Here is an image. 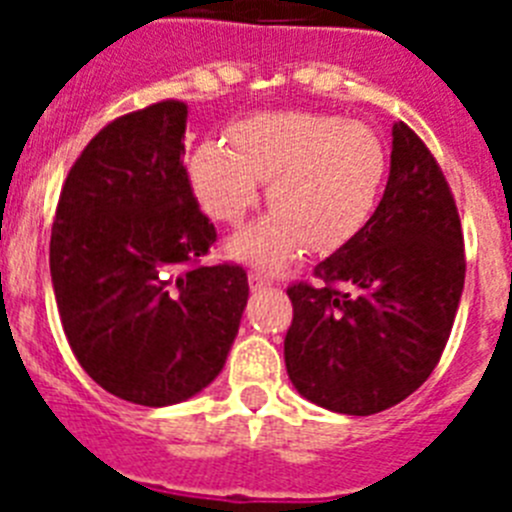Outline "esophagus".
<instances>
[{
    "instance_id": "1",
    "label": "esophagus",
    "mask_w": 512,
    "mask_h": 512,
    "mask_svg": "<svg viewBox=\"0 0 512 512\" xmlns=\"http://www.w3.org/2000/svg\"><path fill=\"white\" fill-rule=\"evenodd\" d=\"M271 282H274V279H271L269 271H264V269H251V271H248V284H251L253 289H256V287H269Z\"/></svg>"
}]
</instances>
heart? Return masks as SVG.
<instances>
[{
    "instance_id": "b5f03b06",
    "label": "heart",
    "mask_w": 512,
    "mask_h": 512,
    "mask_svg": "<svg viewBox=\"0 0 512 512\" xmlns=\"http://www.w3.org/2000/svg\"><path fill=\"white\" fill-rule=\"evenodd\" d=\"M223 140L189 158V182L202 210L238 225L266 182L271 210L243 230L230 251L277 266L307 243L333 251L354 238L377 207L387 153L372 128L318 112H264L235 122Z\"/></svg>"
}]
</instances>
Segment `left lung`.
<instances>
[{
  "label": "left lung",
  "mask_w": 512,
  "mask_h": 512,
  "mask_svg": "<svg viewBox=\"0 0 512 512\" xmlns=\"http://www.w3.org/2000/svg\"><path fill=\"white\" fill-rule=\"evenodd\" d=\"M464 235L441 166L405 122L392 128L384 197L364 228L287 287L284 364L302 397L374 415L413 395L441 359L464 289Z\"/></svg>",
  "instance_id": "8db88e82"
}]
</instances>
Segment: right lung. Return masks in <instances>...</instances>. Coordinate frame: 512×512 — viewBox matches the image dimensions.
Listing matches in <instances>:
<instances>
[{"mask_svg":"<svg viewBox=\"0 0 512 512\" xmlns=\"http://www.w3.org/2000/svg\"><path fill=\"white\" fill-rule=\"evenodd\" d=\"M187 104L104 125L71 166L51 228V279L81 369L120 400L164 408L220 374L248 300L184 166Z\"/></svg>","mask_w":512,"mask_h":512,"instance_id":"obj_1","label":"right lung"}]
</instances>
